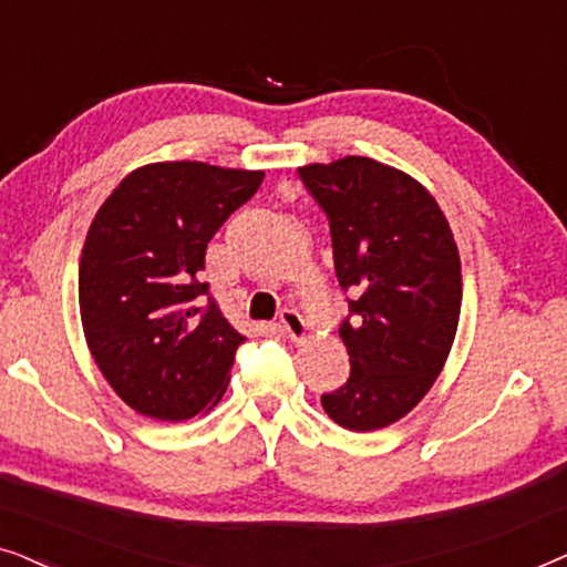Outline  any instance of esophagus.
Returning a JSON list of instances; mask_svg holds the SVG:
<instances>
[{
	"mask_svg": "<svg viewBox=\"0 0 567 567\" xmlns=\"http://www.w3.org/2000/svg\"><path fill=\"white\" fill-rule=\"evenodd\" d=\"M278 322H281V328L286 336H289L291 340H301L307 336V322L301 320V315L297 312V309L291 307H284L281 315H278Z\"/></svg>",
	"mask_w": 567,
	"mask_h": 567,
	"instance_id": "esophagus-1",
	"label": "esophagus"
}]
</instances>
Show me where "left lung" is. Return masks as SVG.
Here are the masks:
<instances>
[{"label": "left lung", "mask_w": 567, "mask_h": 567, "mask_svg": "<svg viewBox=\"0 0 567 567\" xmlns=\"http://www.w3.org/2000/svg\"><path fill=\"white\" fill-rule=\"evenodd\" d=\"M330 224L348 315L340 338L351 377L322 394L348 431L384 429L431 390L452 351L462 307L460 252L436 198L413 177L369 157L299 167Z\"/></svg>", "instance_id": "8db88e82"}]
</instances>
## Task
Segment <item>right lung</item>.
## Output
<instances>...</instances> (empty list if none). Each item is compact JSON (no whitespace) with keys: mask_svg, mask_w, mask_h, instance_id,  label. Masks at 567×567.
I'll return each instance as SVG.
<instances>
[{"mask_svg":"<svg viewBox=\"0 0 567 567\" xmlns=\"http://www.w3.org/2000/svg\"><path fill=\"white\" fill-rule=\"evenodd\" d=\"M262 173L157 162L121 181L92 221L80 262L90 353L115 394L157 421H188L227 390L243 332L208 284L206 247Z\"/></svg>","mask_w":567,"mask_h":567,"instance_id":"1","label":"right lung"}]
</instances>
